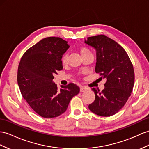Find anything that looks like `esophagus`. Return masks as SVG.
I'll return each instance as SVG.
<instances>
[{
	"instance_id": "1",
	"label": "esophagus",
	"mask_w": 149,
	"mask_h": 149,
	"mask_svg": "<svg viewBox=\"0 0 149 149\" xmlns=\"http://www.w3.org/2000/svg\"><path fill=\"white\" fill-rule=\"evenodd\" d=\"M87 90V89L85 87H81V89H80V91H81V92L83 93V92H86V91Z\"/></svg>"
}]
</instances>
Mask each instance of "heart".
<instances>
[{
	"label": "heart",
	"instance_id": "obj_1",
	"mask_svg": "<svg viewBox=\"0 0 149 149\" xmlns=\"http://www.w3.org/2000/svg\"><path fill=\"white\" fill-rule=\"evenodd\" d=\"M80 52H81L82 56H84L86 55H88V54H92L91 53L90 49L87 48L86 47H82L81 48H80ZM67 54H64L62 58V63L63 65H65L67 63Z\"/></svg>",
	"mask_w": 149,
	"mask_h": 149
}]
</instances>
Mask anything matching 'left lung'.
<instances>
[{"mask_svg":"<svg viewBox=\"0 0 149 149\" xmlns=\"http://www.w3.org/2000/svg\"><path fill=\"white\" fill-rule=\"evenodd\" d=\"M85 43L96 50L95 72L105 78L104 89L93 88L95 100L90 111L101 116H110L123 107L131 96L135 74L132 63L123 48L105 35L87 38Z\"/></svg>","mask_w":149,"mask_h":149,"instance_id":"1","label":"left lung"}]
</instances>
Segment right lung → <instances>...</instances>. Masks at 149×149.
I'll return each instance as SVG.
<instances>
[{
  "instance_id": "1",
  "label": "right lung",
  "mask_w": 149,
  "mask_h": 149,
  "mask_svg": "<svg viewBox=\"0 0 149 149\" xmlns=\"http://www.w3.org/2000/svg\"><path fill=\"white\" fill-rule=\"evenodd\" d=\"M69 46L59 37H47L29 48L21 57L17 84L22 97L43 118H55L66 111L71 99L79 93L74 83L58 89L54 75L63 69L62 58Z\"/></svg>"
}]
</instances>
